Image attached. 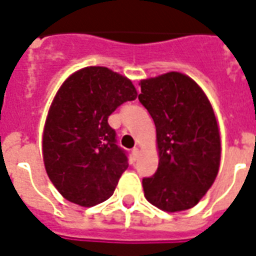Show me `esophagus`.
<instances>
[{"label":"esophagus","instance_id":"esophagus-1","mask_svg":"<svg viewBox=\"0 0 256 256\" xmlns=\"http://www.w3.org/2000/svg\"><path fill=\"white\" fill-rule=\"evenodd\" d=\"M138 154H140V150L136 149V148H134V149L132 150V160H134V161L138 158Z\"/></svg>","mask_w":256,"mask_h":256}]
</instances>
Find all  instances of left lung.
<instances>
[{
  "instance_id": "obj_1",
  "label": "left lung",
  "mask_w": 256,
  "mask_h": 256,
  "mask_svg": "<svg viewBox=\"0 0 256 256\" xmlns=\"http://www.w3.org/2000/svg\"><path fill=\"white\" fill-rule=\"evenodd\" d=\"M140 102L156 124L158 169L142 180L146 200L165 212L196 206L216 180L222 141L214 107L202 88L181 72L140 82Z\"/></svg>"
}]
</instances>
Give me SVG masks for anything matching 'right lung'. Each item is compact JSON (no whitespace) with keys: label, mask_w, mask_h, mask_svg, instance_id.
<instances>
[{"label":"right lung","mask_w":256,"mask_h":256,"mask_svg":"<svg viewBox=\"0 0 256 256\" xmlns=\"http://www.w3.org/2000/svg\"><path fill=\"white\" fill-rule=\"evenodd\" d=\"M136 95L126 76L95 66L74 72L60 86L46 115L42 149L46 174L66 200L94 206L112 196L128 162L107 120Z\"/></svg>","instance_id":"obj_1"}]
</instances>
